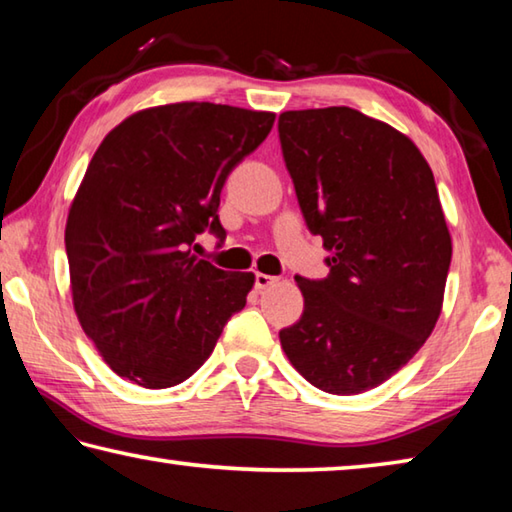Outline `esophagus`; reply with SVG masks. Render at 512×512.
Masks as SVG:
<instances>
[{
    "label": "esophagus",
    "instance_id": "obj_1",
    "mask_svg": "<svg viewBox=\"0 0 512 512\" xmlns=\"http://www.w3.org/2000/svg\"><path fill=\"white\" fill-rule=\"evenodd\" d=\"M273 284H277V277L266 275V273H255V289L264 291V289H271Z\"/></svg>",
    "mask_w": 512,
    "mask_h": 512
}]
</instances>
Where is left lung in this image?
<instances>
[{
	"mask_svg": "<svg viewBox=\"0 0 512 512\" xmlns=\"http://www.w3.org/2000/svg\"><path fill=\"white\" fill-rule=\"evenodd\" d=\"M282 155L329 275H296L305 311L280 332L309 384L359 395L413 359L443 309L452 237L418 146L348 106L287 110Z\"/></svg>",
	"mask_w": 512,
	"mask_h": 512,
	"instance_id": "obj_1",
	"label": "left lung"
}]
</instances>
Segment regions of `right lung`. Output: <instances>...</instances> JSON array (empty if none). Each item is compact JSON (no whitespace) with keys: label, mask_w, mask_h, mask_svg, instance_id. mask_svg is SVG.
Listing matches in <instances>:
<instances>
[{"label":"right lung","mask_w":512,"mask_h":512,"mask_svg":"<svg viewBox=\"0 0 512 512\" xmlns=\"http://www.w3.org/2000/svg\"><path fill=\"white\" fill-rule=\"evenodd\" d=\"M273 112L169 103L135 112L103 137L65 225L74 311L119 377L176 386L203 366L253 273L192 255L216 237L230 171L271 133Z\"/></svg>","instance_id":"right-lung-1"}]
</instances>
